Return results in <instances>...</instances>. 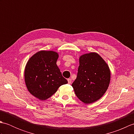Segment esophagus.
Wrapping results in <instances>:
<instances>
[{
    "mask_svg": "<svg viewBox=\"0 0 134 134\" xmlns=\"http://www.w3.org/2000/svg\"><path fill=\"white\" fill-rule=\"evenodd\" d=\"M67 81H68V83H69V84H70V83H71V79H70V78H69V79H67Z\"/></svg>",
    "mask_w": 134,
    "mask_h": 134,
    "instance_id": "34e87169",
    "label": "esophagus"
}]
</instances>
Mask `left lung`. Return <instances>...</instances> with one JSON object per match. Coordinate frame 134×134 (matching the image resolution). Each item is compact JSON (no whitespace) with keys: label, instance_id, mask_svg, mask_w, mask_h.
Wrapping results in <instances>:
<instances>
[{"label":"left lung","instance_id":"left-lung-1","mask_svg":"<svg viewBox=\"0 0 134 134\" xmlns=\"http://www.w3.org/2000/svg\"><path fill=\"white\" fill-rule=\"evenodd\" d=\"M110 79L109 68L98 53L91 52L79 58L77 76L72 86L77 97L91 104L102 97Z\"/></svg>","mask_w":134,"mask_h":134}]
</instances>
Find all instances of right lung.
Masks as SVG:
<instances>
[{"instance_id":"add662e5","label":"right lung","mask_w":134,"mask_h":134,"mask_svg":"<svg viewBox=\"0 0 134 134\" xmlns=\"http://www.w3.org/2000/svg\"><path fill=\"white\" fill-rule=\"evenodd\" d=\"M58 53L41 51L28 60L25 69V81L29 92L40 100L54 94L58 88L68 81L62 76L56 64Z\"/></svg>"}]
</instances>
